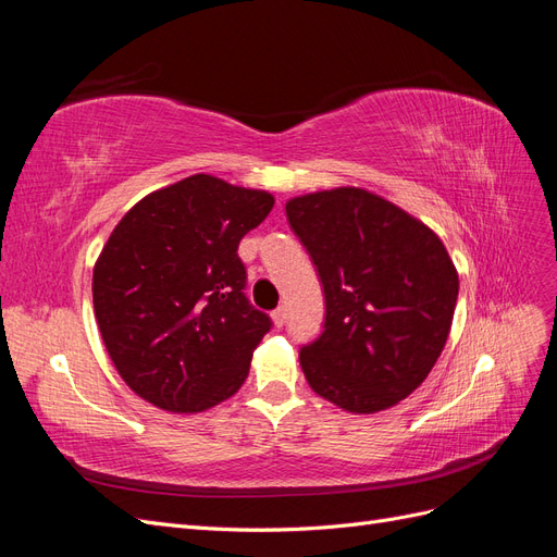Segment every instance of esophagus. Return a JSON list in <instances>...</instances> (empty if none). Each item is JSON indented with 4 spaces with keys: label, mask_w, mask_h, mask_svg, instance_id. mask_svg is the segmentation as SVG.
Segmentation results:
<instances>
[{
    "label": "esophagus",
    "mask_w": 557,
    "mask_h": 557,
    "mask_svg": "<svg viewBox=\"0 0 557 557\" xmlns=\"http://www.w3.org/2000/svg\"><path fill=\"white\" fill-rule=\"evenodd\" d=\"M285 318H288V311H285V307H278L274 313H272V320L276 327H283L285 325Z\"/></svg>",
    "instance_id": "34e87169"
}]
</instances>
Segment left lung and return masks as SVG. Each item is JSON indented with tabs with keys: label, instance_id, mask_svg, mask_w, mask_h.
<instances>
[{
	"label": "left lung",
	"instance_id": "1",
	"mask_svg": "<svg viewBox=\"0 0 557 557\" xmlns=\"http://www.w3.org/2000/svg\"><path fill=\"white\" fill-rule=\"evenodd\" d=\"M325 293V323L301 346L313 393L352 413L409 397L446 346L458 272L436 234L362 188H336L285 205Z\"/></svg>",
	"mask_w": 557,
	"mask_h": 557
}]
</instances>
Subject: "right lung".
Wrapping results in <instances>:
<instances>
[{"label":"right lung","mask_w":557,"mask_h":557,"mask_svg":"<svg viewBox=\"0 0 557 557\" xmlns=\"http://www.w3.org/2000/svg\"><path fill=\"white\" fill-rule=\"evenodd\" d=\"M272 207L264 190L195 174L146 195L115 225L92 301L117 374L139 397L197 413L239 391L272 318L248 301L237 248Z\"/></svg>","instance_id":"obj_1"}]
</instances>
